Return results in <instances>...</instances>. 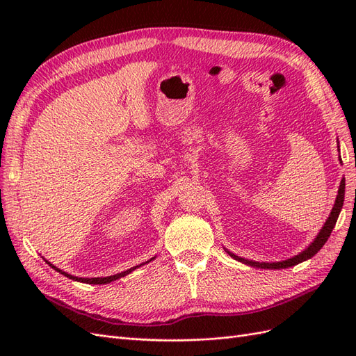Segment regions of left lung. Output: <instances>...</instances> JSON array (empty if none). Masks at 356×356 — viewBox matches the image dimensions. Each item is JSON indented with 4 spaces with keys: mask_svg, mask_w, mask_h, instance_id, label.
<instances>
[{
    "mask_svg": "<svg viewBox=\"0 0 356 356\" xmlns=\"http://www.w3.org/2000/svg\"><path fill=\"white\" fill-rule=\"evenodd\" d=\"M343 200H344V178L340 182V188H339V195H337L336 203H334V208H332V211L330 213L327 222L324 224V227H322V230L316 236V239L312 242V245L307 248V250H305L303 252L293 257V258H288V260L279 261V263H257V261L245 260V258H241V257L234 255V254H230V252L229 254L234 258V260H238L241 263H245L248 266H252V267H260V268H286V267H291V266H296V264H298L301 261H306V260H309V258L314 257L321 250V248L324 246V243L328 241L330 234H331V232L334 229V225H336V222H337L339 213H340L341 207H343Z\"/></svg>",
    "mask_w": 356,
    "mask_h": 356,
    "instance_id": "obj_1",
    "label": "left lung"
}]
</instances>
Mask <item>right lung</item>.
I'll return each mask as SVG.
<instances>
[{
    "instance_id": "add662e5",
    "label": "right lung",
    "mask_w": 356,
    "mask_h": 356,
    "mask_svg": "<svg viewBox=\"0 0 356 356\" xmlns=\"http://www.w3.org/2000/svg\"><path fill=\"white\" fill-rule=\"evenodd\" d=\"M50 264V263H49ZM51 266V264H50ZM53 268H55V270H58V272H60L62 275H65L67 277H70V279H74V281H79V282H84V284H95V285H104V284H110V282H113V281H115V279H118V277H123V276H126V275H129L131 273L132 270H135L136 267H139V266H135V267H132V268H129V270H126V272H122V273H118V275H114V276H108V277H75V276H71V275H68V273H65V272H62V270H59V268H56L55 266H51Z\"/></svg>"
}]
</instances>
